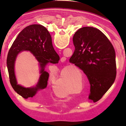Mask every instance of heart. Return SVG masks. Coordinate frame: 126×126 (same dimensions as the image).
Listing matches in <instances>:
<instances>
[{
	"mask_svg": "<svg viewBox=\"0 0 126 126\" xmlns=\"http://www.w3.org/2000/svg\"><path fill=\"white\" fill-rule=\"evenodd\" d=\"M64 79L63 76L61 77V78L59 79V81L58 82H56V83L55 84V88H56V89H58L59 88H61L62 85L63 83L64 82ZM63 96H65H65H67V95L64 94Z\"/></svg>",
	"mask_w": 126,
	"mask_h": 126,
	"instance_id": "b5f03b06",
	"label": "heart"
}]
</instances>
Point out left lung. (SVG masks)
I'll return each instance as SVG.
<instances>
[{
  "label": "left lung",
  "mask_w": 126,
  "mask_h": 126,
  "mask_svg": "<svg viewBox=\"0 0 126 126\" xmlns=\"http://www.w3.org/2000/svg\"><path fill=\"white\" fill-rule=\"evenodd\" d=\"M75 51L69 62L86 75L90 84V100L102 98L115 81L116 75L114 48L102 32L93 27H83L73 37Z\"/></svg>",
  "instance_id": "left-lung-1"
}]
</instances>
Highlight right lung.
Listing matches in <instances>:
<instances>
[{"mask_svg": "<svg viewBox=\"0 0 126 126\" xmlns=\"http://www.w3.org/2000/svg\"><path fill=\"white\" fill-rule=\"evenodd\" d=\"M29 50L35 56L40 63L41 74L35 87L25 88L17 84L14 74V63L18 53ZM60 57L56 52L52 44L50 34L44 26L38 24L28 26L19 33L8 53L6 64L10 83L16 92L23 98L32 97L37 91L47 86L49 74L44 70L47 64L58 63Z\"/></svg>", "mask_w": 126, "mask_h": 126, "instance_id": "right-lung-1", "label": "right lung"}]
</instances>
